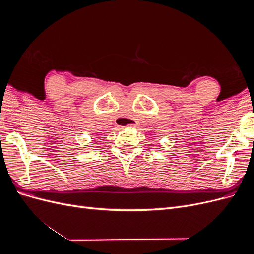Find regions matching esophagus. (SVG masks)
I'll list each match as a JSON object with an SVG mask.
<instances>
[{
	"mask_svg": "<svg viewBox=\"0 0 254 254\" xmlns=\"http://www.w3.org/2000/svg\"><path fill=\"white\" fill-rule=\"evenodd\" d=\"M126 127L127 128H134V127H136V123H131V124H128Z\"/></svg>",
	"mask_w": 254,
	"mask_h": 254,
	"instance_id": "obj_1",
	"label": "esophagus"
}]
</instances>
